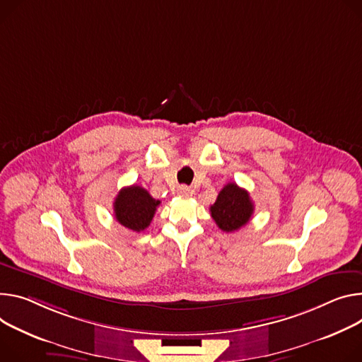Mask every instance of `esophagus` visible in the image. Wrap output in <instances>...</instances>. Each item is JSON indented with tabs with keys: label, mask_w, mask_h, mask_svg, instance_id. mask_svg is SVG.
<instances>
[{
	"label": "esophagus",
	"mask_w": 362,
	"mask_h": 362,
	"mask_svg": "<svg viewBox=\"0 0 362 362\" xmlns=\"http://www.w3.org/2000/svg\"><path fill=\"white\" fill-rule=\"evenodd\" d=\"M190 193H192V190L187 186H179V189H177V194L182 196V198H187Z\"/></svg>",
	"instance_id": "1"
}]
</instances>
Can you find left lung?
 <instances>
[{
  "label": "left lung",
  "mask_w": 362,
  "mask_h": 362,
  "mask_svg": "<svg viewBox=\"0 0 362 362\" xmlns=\"http://www.w3.org/2000/svg\"><path fill=\"white\" fill-rule=\"evenodd\" d=\"M211 216L225 233H234L251 219L254 204L250 193L237 183H228L219 192L215 204L209 208Z\"/></svg>",
  "instance_id": "1"
}]
</instances>
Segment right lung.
Masks as SVG:
<instances>
[{"instance_id":"right-lung-1","label":"right lung","mask_w":362,"mask_h":362,"mask_svg":"<svg viewBox=\"0 0 362 362\" xmlns=\"http://www.w3.org/2000/svg\"><path fill=\"white\" fill-rule=\"evenodd\" d=\"M160 201L141 186L133 185L122 187L114 201V214L117 221L134 233L144 231L150 225Z\"/></svg>"}]
</instances>
